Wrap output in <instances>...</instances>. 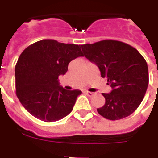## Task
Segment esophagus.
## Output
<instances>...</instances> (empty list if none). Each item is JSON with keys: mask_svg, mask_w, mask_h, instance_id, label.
Returning a JSON list of instances; mask_svg holds the SVG:
<instances>
[{"mask_svg": "<svg viewBox=\"0 0 158 158\" xmlns=\"http://www.w3.org/2000/svg\"><path fill=\"white\" fill-rule=\"evenodd\" d=\"M85 93L86 95H88L89 96H93V94H94V93H92V92H89V91H85Z\"/></svg>", "mask_w": 158, "mask_h": 158, "instance_id": "obj_1", "label": "esophagus"}]
</instances>
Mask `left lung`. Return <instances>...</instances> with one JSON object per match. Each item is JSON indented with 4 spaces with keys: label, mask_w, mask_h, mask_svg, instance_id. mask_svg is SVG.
Masks as SVG:
<instances>
[{
    "label": "left lung",
    "mask_w": 158,
    "mask_h": 158,
    "mask_svg": "<svg viewBox=\"0 0 158 158\" xmlns=\"http://www.w3.org/2000/svg\"><path fill=\"white\" fill-rule=\"evenodd\" d=\"M84 56L98 66L102 77H107L112 90L102 93L105 104L97 108L110 120L129 116L139 107L149 84L145 58L133 47L117 40H102L81 45Z\"/></svg>",
    "instance_id": "left-lung-1"
}]
</instances>
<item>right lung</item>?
Listing matches in <instances>:
<instances>
[{
    "label": "right lung",
    "instance_id": "right-lung-1",
    "mask_svg": "<svg viewBox=\"0 0 158 158\" xmlns=\"http://www.w3.org/2000/svg\"><path fill=\"white\" fill-rule=\"evenodd\" d=\"M84 56L80 45L44 40L33 43L21 53L15 69L16 93L24 108L44 122H55L72 111L80 90H66L59 85L58 76L68 65Z\"/></svg>",
    "mask_w": 158,
    "mask_h": 158
}]
</instances>
